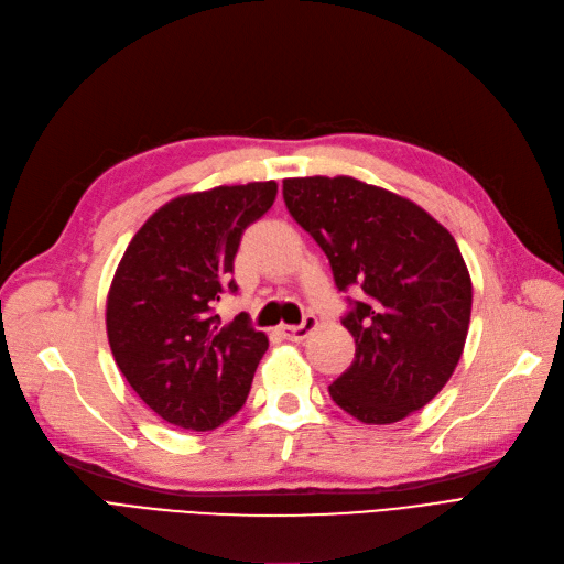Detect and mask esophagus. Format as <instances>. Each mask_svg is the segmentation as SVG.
<instances>
[{"mask_svg": "<svg viewBox=\"0 0 564 564\" xmlns=\"http://www.w3.org/2000/svg\"><path fill=\"white\" fill-rule=\"evenodd\" d=\"M317 328V319L312 317V314H307V317L303 319L301 326H282L280 333L284 335V340H291V343H299V340H305V337Z\"/></svg>", "mask_w": 564, "mask_h": 564, "instance_id": "obj_1", "label": "esophagus"}]
</instances>
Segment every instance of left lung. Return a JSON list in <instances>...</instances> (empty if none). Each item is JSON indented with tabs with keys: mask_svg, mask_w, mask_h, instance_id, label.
Segmentation results:
<instances>
[{
	"mask_svg": "<svg viewBox=\"0 0 564 564\" xmlns=\"http://www.w3.org/2000/svg\"><path fill=\"white\" fill-rule=\"evenodd\" d=\"M282 194L335 286L360 294L343 317L356 354L330 398L375 425L421 410L454 375L469 328L471 280L454 236L414 200L349 175L286 177Z\"/></svg>",
	"mask_w": 564,
	"mask_h": 564,
	"instance_id": "obj_1",
	"label": "left lung"
}]
</instances>
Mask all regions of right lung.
I'll return each instance as SVG.
<instances>
[{"instance_id":"1","label":"right lung","mask_w":564,"mask_h":564,"mask_svg":"<svg viewBox=\"0 0 564 564\" xmlns=\"http://www.w3.org/2000/svg\"><path fill=\"white\" fill-rule=\"evenodd\" d=\"M275 180L183 194L156 210L110 282L106 330L129 387L171 425L206 433L247 400L268 337L215 305L231 280L245 229L265 215Z\"/></svg>"}]
</instances>
